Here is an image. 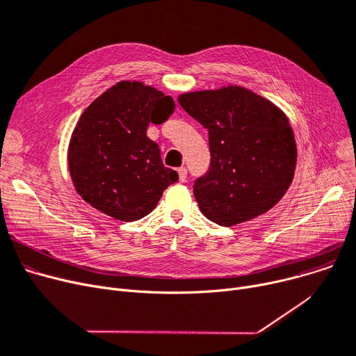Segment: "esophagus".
<instances>
[{
    "label": "esophagus",
    "instance_id": "obj_1",
    "mask_svg": "<svg viewBox=\"0 0 356 356\" xmlns=\"http://www.w3.org/2000/svg\"><path fill=\"white\" fill-rule=\"evenodd\" d=\"M179 179H180V181H186V179H188V168H186L184 165L183 167H180L179 168Z\"/></svg>",
    "mask_w": 356,
    "mask_h": 356
}]
</instances>
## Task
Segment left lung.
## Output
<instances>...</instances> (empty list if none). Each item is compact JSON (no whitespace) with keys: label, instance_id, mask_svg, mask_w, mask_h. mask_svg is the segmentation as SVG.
Returning <instances> with one entry per match:
<instances>
[{"label":"left lung","instance_id":"1","mask_svg":"<svg viewBox=\"0 0 356 356\" xmlns=\"http://www.w3.org/2000/svg\"><path fill=\"white\" fill-rule=\"evenodd\" d=\"M179 104L209 131L211 164L193 184L202 213L232 227L271 209L287 192L297 159L283 112L241 86L183 93Z\"/></svg>","mask_w":356,"mask_h":356}]
</instances>
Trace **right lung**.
<instances>
[{
  "label": "right lung",
  "mask_w": 356,
  "mask_h": 356,
  "mask_svg": "<svg viewBox=\"0 0 356 356\" xmlns=\"http://www.w3.org/2000/svg\"><path fill=\"white\" fill-rule=\"evenodd\" d=\"M173 112L170 97L140 82H120L93 101L73 131L67 153L73 184L83 200L125 222L152 212L179 175L164 167L147 128L163 124Z\"/></svg>",
  "instance_id": "obj_1"
}]
</instances>
